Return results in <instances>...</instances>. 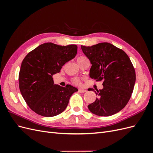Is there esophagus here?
I'll use <instances>...</instances> for the list:
<instances>
[{
    "instance_id": "1",
    "label": "esophagus",
    "mask_w": 153,
    "mask_h": 153,
    "mask_svg": "<svg viewBox=\"0 0 153 153\" xmlns=\"http://www.w3.org/2000/svg\"><path fill=\"white\" fill-rule=\"evenodd\" d=\"M78 92H81V93H83V92H87V90L84 89H78Z\"/></svg>"
}]
</instances>
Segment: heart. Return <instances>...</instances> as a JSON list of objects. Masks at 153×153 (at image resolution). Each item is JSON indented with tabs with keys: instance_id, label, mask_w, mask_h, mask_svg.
<instances>
[{
	"instance_id": "1",
	"label": "heart",
	"mask_w": 153,
	"mask_h": 153,
	"mask_svg": "<svg viewBox=\"0 0 153 153\" xmlns=\"http://www.w3.org/2000/svg\"><path fill=\"white\" fill-rule=\"evenodd\" d=\"M87 58L85 57H84V56H80V57H78L77 58L76 60H77V62H81L82 61H84V60H85ZM72 82H73V84H75V85H80V84H81L82 81H81V80L80 79V78H73V79H72Z\"/></svg>"
}]
</instances>
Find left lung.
Segmentation results:
<instances>
[{
  "instance_id": "8db88e82",
  "label": "left lung",
  "mask_w": 153,
  "mask_h": 153,
  "mask_svg": "<svg viewBox=\"0 0 153 153\" xmlns=\"http://www.w3.org/2000/svg\"><path fill=\"white\" fill-rule=\"evenodd\" d=\"M83 52L92 64L90 76L103 81V89L94 91V102L88 105L92 113L110 116L125 107L130 99L136 80L135 68L124 51L108 43L91 47L81 46Z\"/></svg>"
}]
</instances>
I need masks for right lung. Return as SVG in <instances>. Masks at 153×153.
<instances>
[{
  "label": "right lung",
  "mask_w": 153,
  "mask_h": 153,
  "mask_svg": "<svg viewBox=\"0 0 153 153\" xmlns=\"http://www.w3.org/2000/svg\"><path fill=\"white\" fill-rule=\"evenodd\" d=\"M77 46L46 43L27 54L18 76L21 94L29 108L44 117H53L66 109L76 88L53 84V75L75 57Z\"/></svg>",
  "instance_id": "right-lung-1"
}]
</instances>
